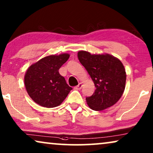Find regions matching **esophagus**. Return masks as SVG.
<instances>
[{
	"label": "esophagus",
	"mask_w": 153,
	"mask_h": 153,
	"mask_svg": "<svg viewBox=\"0 0 153 153\" xmlns=\"http://www.w3.org/2000/svg\"><path fill=\"white\" fill-rule=\"evenodd\" d=\"M82 86H83V84L81 83H79L78 85H76V87H75V89H76V90H80L81 88H82Z\"/></svg>",
	"instance_id": "obj_1"
}]
</instances>
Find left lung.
Wrapping results in <instances>:
<instances>
[{"instance_id":"left-lung-1","label":"left lung","mask_w":153,"mask_h":153,"mask_svg":"<svg viewBox=\"0 0 153 153\" xmlns=\"http://www.w3.org/2000/svg\"><path fill=\"white\" fill-rule=\"evenodd\" d=\"M78 58L91 76L95 91L85 98L94 111H102L114 105L124 93L126 72L122 62L110 54H91L78 52Z\"/></svg>"}]
</instances>
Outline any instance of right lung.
Instances as JSON below:
<instances>
[{
  "instance_id": "right-lung-1",
  "label": "right lung",
  "mask_w": 153,
  "mask_h": 153,
  "mask_svg": "<svg viewBox=\"0 0 153 153\" xmlns=\"http://www.w3.org/2000/svg\"><path fill=\"white\" fill-rule=\"evenodd\" d=\"M70 54L51 55L31 65L24 76V83L31 99L39 105L53 108L61 104L72 88L58 70Z\"/></svg>"
}]
</instances>
